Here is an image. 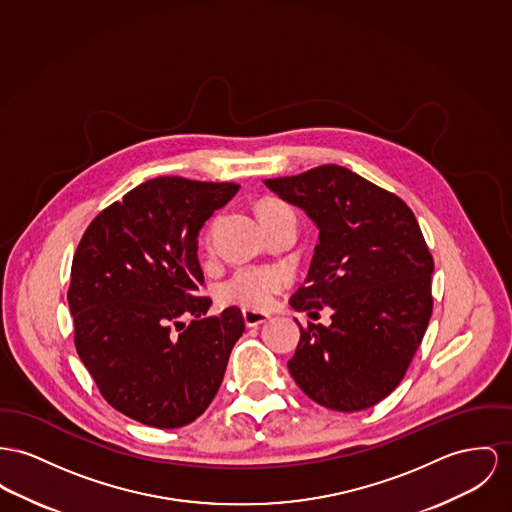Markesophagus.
<instances>
[{
    "mask_svg": "<svg viewBox=\"0 0 512 512\" xmlns=\"http://www.w3.org/2000/svg\"><path fill=\"white\" fill-rule=\"evenodd\" d=\"M242 318H244V324H246L248 328H256V326L264 324L270 316H268V314H264V312H258V310L244 308V310H242Z\"/></svg>",
    "mask_w": 512,
    "mask_h": 512,
    "instance_id": "obj_1",
    "label": "esophagus"
}]
</instances>
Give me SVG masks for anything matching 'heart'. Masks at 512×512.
<instances>
[{
  "mask_svg": "<svg viewBox=\"0 0 512 512\" xmlns=\"http://www.w3.org/2000/svg\"><path fill=\"white\" fill-rule=\"evenodd\" d=\"M277 211H291V207L279 200H268L260 207V215ZM287 281L289 273L281 266H242L217 285V299L221 305L268 310Z\"/></svg>",
  "mask_w": 512,
  "mask_h": 512,
  "instance_id": "b5f03b06",
  "label": "heart"
}]
</instances>
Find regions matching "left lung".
<instances>
[{"label": "left lung", "mask_w": 512, "mask_h": 512, "mask_svg": "<svg viewBox=\"0 0 512 512\" xmlns=\"http://www.w3.org/2000/svg\"><path fill=\"white\" fill-rule=\"evenodd\" d=\"M266 186L320 231L291 307L310 318L332 308L330 326H301L289 373L324 408H371L402 382L433 312V256L417 219L396 194L338 165Z\"/></svg>", "instance_id": "1"}]
</instances>
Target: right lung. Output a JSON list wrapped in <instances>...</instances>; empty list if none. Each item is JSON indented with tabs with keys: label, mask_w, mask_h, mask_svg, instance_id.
I'll list each match as a JSON object with an SVG mask.
<instances>
[{
	"label": "right lung",
	"mask_w": 512,
	"mask_h": 512,
	"mask_svg": "<svg viewBox=\"0 0 512 512\" xmlns=\"http://www.w3.org/2000/svg\"><path fill=\"white\" fill-rule=\"evenodd\" d=\"M235 182L159 176L104 207L75 250V349L104 400L157 429L192 423L215 398L244 332L237 307L207 316L198 235ZM192 317L188 327L183 318Z\"/></svg>",
	"instance_id": "right-lung-1"
}]
</instances>
